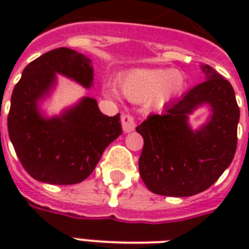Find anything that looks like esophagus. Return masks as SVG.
Returning <instances> with one entry per match:
<instances>
[{"mask_svg":"<svg viewBox=\"0 0 249 249\" xmlns=\"http://www.w3.org/2000/svg\"><path fill=\"white\" fill-rule=\"evenodd\" d=\"M121 124H123V129L125 133H129L136 128V120L133 116L130 114H123L121 116Z\"/></svg>","mask_w":249,"mask_h":249,"instance_id":"1","label":"esophagus"}]
</instances>
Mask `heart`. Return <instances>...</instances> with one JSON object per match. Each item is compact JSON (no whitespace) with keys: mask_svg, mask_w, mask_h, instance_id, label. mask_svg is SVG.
I'll list each match as a JSON object with an SVG mask.
<instances>
[{"mask_svg":"<svg viewBox=\"0 0 249 249\" xmlns=\"http://www.w3.org/2000/svg\"><path fill=\"white\" fill-rule=\"evenodd\" d=\"M183 74L171 69H135L120 80L123 96L133 103L151 104L156 108L165 107L171 100L183 92ZM114 94L113 90H108Z\"/></svg>","mask_w":249,"mask_h":249,"instance_id":"heart-1","label":"heart"}]
</instances>
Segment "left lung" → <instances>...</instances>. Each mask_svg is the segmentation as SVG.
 I'll return each instance as SVG.
<instances>
[{
    "instance_id": "left-lung-1",
    "label": "left lung",
    "mask_w": 249,
    "mask_h": 249,
    "mask_svg": "<svg viewBox=\"0 0 249 249\" xmlns=\"http://www.w3.org/2000/svg\"><path fill=\"white\" fill-rule=\"evenodd\" d=\"M200 68L205 81L136 128L144 139L140 176L156 195L187 197L203 192L217 181L235 156L240 119L235 90L212 66ZM203 105L211 108V116L193 131L189 114Z\"/></svg>"
}]
</instances>
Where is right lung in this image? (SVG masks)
I'll list each match as a JSON object with an SVG mask.
<instances>
[{"label":"right lung","instance_id":"obj_1","mask_svg":"<svg viewBox=\"0 0 249 249\" xmlns=\"http://www.w3.org/2000/svg\"><path fill=\"white\" fill-rule=\"evenodd\" d=\"M56 74L89 89L92 61L78 52L58 48L30 62L12 93L8 130L17 157L32 178L71 185L90 176L105 148L123 129L120 113L105 116L92 97H82L60 116H42L38 103L54 88Z\"/></svg>","mask_w":249,"mask_h":249}]
</instances>
